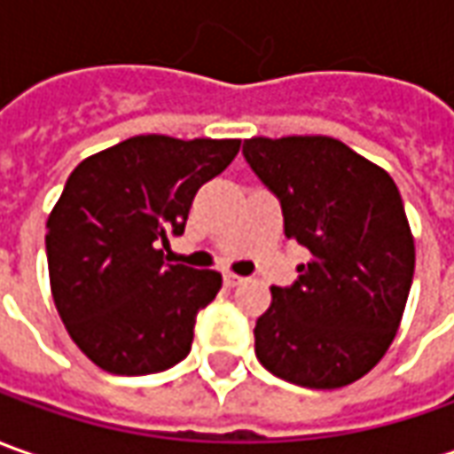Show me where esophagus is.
<instances>
[{
  "label": "esophagus",
  "instance_id": "34e87169",
  "mask_svg": "<svg viewBox=\"0 0 454 454\" xmlns=\"http://www.w3.org/2000/svg\"><path fill=\"white\" fill-rule=\"evenodd\" d=\"M243 281H246V278H243V276H239V274H226V276H223V284H226V286H231V289H233V286H239V284H243Z\"/></svg>",
  "mask_w": 454,
  "mask_h": 454
}]
</instances>
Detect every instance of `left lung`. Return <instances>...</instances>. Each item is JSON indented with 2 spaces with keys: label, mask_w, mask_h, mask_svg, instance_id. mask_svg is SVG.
<instances>
[{
  "label": "left lung",
  "mask_w": 454,
  "mask_h": 454,
  "mask_svg": "<svg viewBox=\"0 0 454 454\" xmlns=\"http://www.w3.org/2000/svg\"><path fill=\"white\" fill-rule=\"evenodd\" d=\"M243 158L278 198L286 239L311 254L291 286L271 289L254 329L258 362L309 389L356 382L389 349L412 286L395 180L326 135L251 137Z\"/></svg>",
  "instance_id": "8db88e82"
}]
</instances>
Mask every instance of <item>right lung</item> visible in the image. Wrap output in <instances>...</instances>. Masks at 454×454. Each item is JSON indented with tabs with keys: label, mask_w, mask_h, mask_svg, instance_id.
Masks as SVG:
<instances>
[{
	"label": "right lung",
	"mask_w": 454,
	"mask_h": 454,
	"mask_svg": "<svg viewBox=\"0 0 454 454\" xmlns=\"http://www.w3.org/2000/svg\"><path fill=\"white\" fill-rule=\"evenodd\" d=\"M241 140L135 135L85 158L47 218V266L59 319L110 374H155L185 359L221 274L165 263L198 188L223 173Z\"/></svg>",
	"instance_id": "right-lung-1"
}]
</instances>
